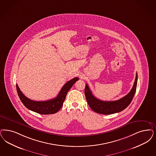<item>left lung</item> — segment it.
<instances>
[{
    "label": "left lung",
    "instance_id": "1",
    "mask_svg": "<svg viewBox=\"0 0 156 156\" xmlns=\"http://www.w3.org/2000/svg\"><path fill=\"white\" fill-rule=\"evenodd\" d=\"M137 81L138 75L136 73L134 83L131 91L124 97L118 100L113 101H105L94 97L92 94L90 88L86 84L85 94L87 102L91 109L96 113L110 115L121 112L129 106L134 96L137 85Z\"/></svg>",
    "mask_w": 156,
    "mask_h": 156
}]
</instances>
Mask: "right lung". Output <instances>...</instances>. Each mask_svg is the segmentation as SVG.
<instances>
[{"label":"right lung","instance_id":"right-lung-1","mask_svg":"<svg viewBox=\"0 0 156 156\" xmlns=\"http://www.w3.org/2000/svg\"><path fill=\"white\" fill-rule=\"evenodd\" d=\"M78 80L79 78L78 77H75L68 81L62 87L57 97L44 101H37L28 98L20 90L17 84H16V90L21 101L27 109L42 115L54 114L58 112L60 109L65 101L68 91H69L74 83Z\"/></svg>","mask_w":156,"mask_h":156}]
</instances>
